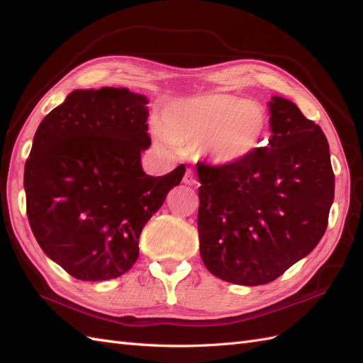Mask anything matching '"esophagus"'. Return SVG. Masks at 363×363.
I'll return each mask as SVG.
<instances>
[{
    "mask_svg": "<svg viewBox=\"0 0 363 363\" xmlns=\"http://www.w3.org/2000/svg\"><path fill=\"white\" fill-rule=\"evenodd\" d=\"M183 183L186 184H191V186H195L196 184V177L192 169H188L184 172V177H183Z\"/></svg>",
    "mask_w": 363,
    "mask_h": 363,
    "instance_id": "obj_1",
    "label": "esophagus"
}]
</instances>
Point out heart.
Returning a JSON list of instances; mask_svg holds the SVG:
<instances>
[{
	"label": "heart",
	"mask_w": 363,
	"mask_h": 363,
	"mask_svg": "<svg viewBox=\"0 0 363 363\" xmlns=\"http://www.w3.org/2000/svg\"><path fill=\"white\" fill-rule=\"evenodd\" d=\"M162 130L179 144L204 145L218 167H236L259 150L268 131V115L260 104L232 94H203L169 104ZM157 130V136L167 140Z\"/></svg>",
	"instance_id": "heart-1"
}]
</instances>
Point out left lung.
Returning a JSON list of instances; mask_svg holds the SVG:
<instances>
[{
    "mask_svg": "<svg viewBox=\"0 0 363 363\" xmlns=\"http://www.w3.org/2000/svg\"><path fill=\"white\" fill-rule=\"evenodd\" d=\"M268 145L236 167L196 164L200 255L224 281L280 277L320 242L335 199L328 142L292 101L272 96Z\"/></svg>",
    "mask_w": 363,
    "mask_h": 363,
    "instance_id": "left-lung-1",
    "label": "left lung"
}]
</instances>
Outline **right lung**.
Listing matches in <instances>:
<instances>
[{
	"label": "right lung",
	"mask_w": 363,
	"mask_h": 363,
	"mask_svg": "<svg viewBox=\"0 0 363 363\" xmlns=\"http://www.w3.org/2000/svg\"><path fill=\"white\" fill-rule=\"evenodd\" d=\"M147 104L125 87L74 91L36 130L24 169L28 223L43 252L79 280L133 267L142 228L183 179L184 164L162 177L142 169Z\"/></svg>",
	"instance_id": "obj_1"
}]
</instances>
